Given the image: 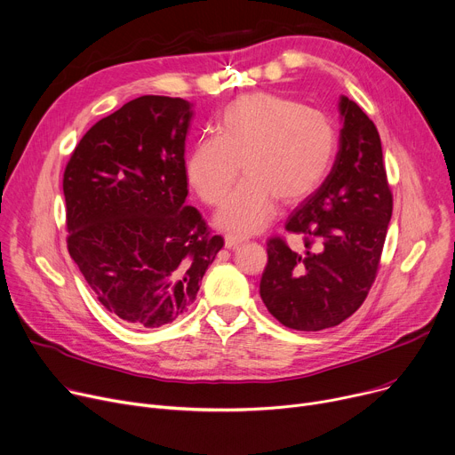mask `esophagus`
<instances>
[{
  "label": "esophagus",
  "instance_id": "esophagus-1",
  "mask_svg": "<svg viewBox=\"0 0 455 455\" xmlns=\"http://www.w3.org/2000/svg\"><path fill=\"white\" fill-rule=\"evenodd\" d=\"M224 242H226V248H228V250H235L236 246H240V243L243 242V238H242V236H236V235H226Z\"/></svg>",
  "mask_w": 455,
  "mask_h": 455
}]
</instances>
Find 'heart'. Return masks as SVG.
<instances>
[{
    "mask_svg": "<svg viewBox=\"0 0 455 455\" xmlns=\"http://www.w3.org/2000/svg\"><path fill=\"white\" fill-rule=\"evenodd\" d=\"M337 149L333 122L319 109L276 92H250L222 113L217 140L195 148L188 158V182L212 207L224 202L240 169L246 174L229 195L217 224L250 235L275 213L276 198L300 202L330 171Z\"/></svg>",
    "mask_w": 455,
    "mask_h": 455,
    "instance_id": "1",
    "label": "heart"
}]
</instances>
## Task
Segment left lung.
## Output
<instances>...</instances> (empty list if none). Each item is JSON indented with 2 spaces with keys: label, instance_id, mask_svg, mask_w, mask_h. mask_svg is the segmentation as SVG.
<instances>
[{
  "label": "left lung",
  "instance_id": "obj_1",
  "mask_svg": "<svg viewBox=\"0 0 455 455\" xmlns=\"http://www.w3.org/2000/svg\"><path fill=\"white\" fill-rule=\"evenodd\" d=\"M339 109L344 124L331 172L286 222V231L302 238V251L271 236L260 278L267 311L299 331L337 326L361 307L375 283L394 209L375 124L346 96Z\"/></svg>",
  "mask_w": 455,
  "mask_h": 455
}]
</instances>
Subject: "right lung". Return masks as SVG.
I'll return each mask as SVG.
<instances>
[{
  "instance_id": "add662e5",
  "label": "right lung",
  "mask_w": 455,
  "mask_h": 455,
  "mask_svg": "<svg viewBox=\"0 0 455 455\" xmlns=\"http://www.w3.org/2000/svg\"><path fill=\"white\" fill-rule=\"evenodd\" d=\"M182 98L140 96L96 122L63 172L67 250L96 299L131 328H160L196 299L224 248L186 205Z\"/></svg>"
}]
</instances>
